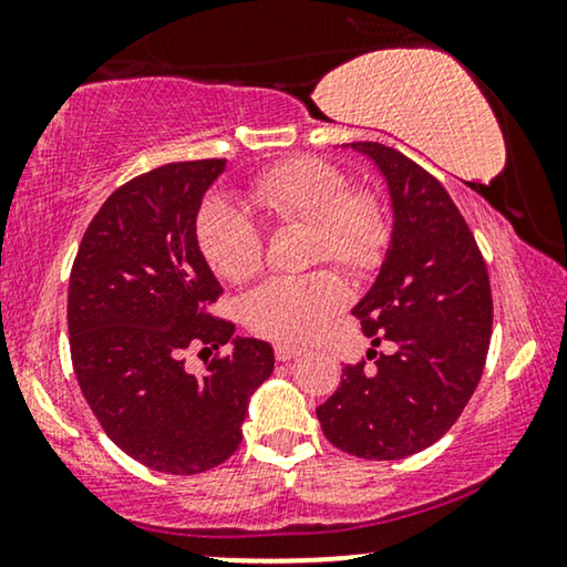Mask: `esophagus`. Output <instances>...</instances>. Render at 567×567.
Returning <instances> with one entry per match:
<instances>
[{
	"label": "esophagus",
	"instance_id": "obj_1",
	"mask_svg": "<svg viewBox=\"0 0 567 567\" xmlns=\"http://www.w3.org/2000/svg\"><path fill=\"white\" fill-rule=\"evenodd\" d=\"M274 351H276L278 361H293V359H299L301 353H305V348L291 346V343H276Z\"/></svg>",
	"mask_w": 567,
	"mask_h": 567
}]
</instances>
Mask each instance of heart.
Listing matches in <instances>:
<instances>
[{
	"mask_svg": "<svg viewBox=\"0 0 567 567\" xmlns=\"http://www.w3.org/2000/svg\"><path fill=\"white\" fill-rule=\"evenodd\" d=\"M250 198L276 224L312 231V260H330L346 274H371L390 245V219L374 193L351 190L343 169L320 157H289L252 177ZM198 247L212 270L229 284L260 274L266 239L247 208L206 200L196 219ZM346 289L332 270L270 278L245 299L247 328L276 340L312 338L343 307Z\"/></svg>",
	"mask_w": 567,
	"mask_h": 567,
	"instance_id": "obj_1",
	"label": "heart"
}]
</instances>
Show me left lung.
Returning <instances> with one entry per match:
<instances>
[{"instance_id": "obj_1", "label": "left lung", "mask_w": 567, "mask_h": 567, "mask_svg": "<svg viewBox=\"0 0 567 567\" xmlns=\"http://www.w3.org/2000/svg\"><path fill=\"white\" fill-rule=\"evenodd\" d=\"M374 159L392 198V239L379 276L353 307L369 351L317 408L332 446L361 460H402L436 444L483 377L493 330L491 278L472 231L436 177L379 142H353Z\"/></svg>"}]
</instances>
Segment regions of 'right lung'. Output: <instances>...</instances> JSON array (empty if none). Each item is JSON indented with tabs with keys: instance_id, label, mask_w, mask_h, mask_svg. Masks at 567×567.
Masks as SVG:
<instances>
[{
	"instance_id": "right-lung-1",
	"label": "right lung",
	"mask_w": 567,
	"mask_h": 567,
	"mask_svg": "<svg viewBox=\"0 0 567 567\" xmlns=\"http://www.w3.org/2000/svg\"><path fill=\"white\" fill-rule=\"evenodd\" d=\"M224 159L173 162L134 177L84 231L69 276V348L76 382L107 439L144 467L198 475L243 441L252 392L274 371L266 340L231 338L208 307L221 286L198 250L196 216ZM218 354L204 378L188 350Z\"/></svg>"
}]
</instances>
